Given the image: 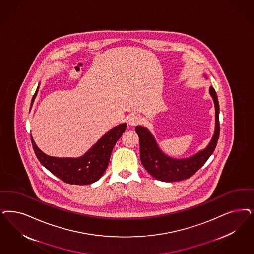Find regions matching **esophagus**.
<instances>
[{
  "mask_svg": "<svg viewBox=\"0 0 254 254\" xmlns=\"http://www.w3.org/2000/svg\"><path fill=\"white\" fill-rule=\"evenodd\" d=\"M140 117L138 114H131L127 116V124L129 126H136L140 122Z\"/></svg>",
  "mask_w": 254,
  "mask_h": 254,
  "instance_id": "obj_1",
  "label": "esophagus"
}]
</instances>
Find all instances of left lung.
<instances>
[{
	"mask_svg": "<svg viewBox=\"0 0 254 254\" xmlns=\"http://www.w3.org/2000/svg\"><path fill=\"white\" fill-rule=\"evenodd\" d=\"M205 79L207 77L203 75ZM209 95L215 106V130L208 144L189 158H173L160 148L152 132L143 126H137L135 131L140 140L141 164L154 178L163 182H175L192 176L216 148L219 136V105L215 89L210 86Z\"/></svg>",
	"mask_w": 254,
	"mask_h": 254,
	"instance_id": "obj_1",
	"label": "left lung"
}]
</instances>
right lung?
Returning <instances> with one entry per match:
<instances>
[{"instance_id": "add662e5", "label": "right lung", "mask_w": 254, "mask_h": 254, "mask_svg": "<svg viewBox=\"0 0 254 254\" xmlns=\"http://www.w3.org/2000/svg\"><path fill=\"white\" fill-rule=\"evenodd\" d=\"M39 84L32 99L35 101ZM127 123L115 126L105 133L96 143L78 158H58L45 154L36 145L31 135L35 155L43 166L64 182L72 185H89L95 183L104 175L109 165L112 151L116 141L121 138L127 128Z\"/></svg>"}]
</instances>
